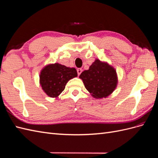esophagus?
Segmentation results:
<instances>
[{
    "label": "esophagus",
    "mask_w": 158,
    "mask_h": 158,
    "mask_svg": "<svg viewBox=\"0 0 158 158\" xmlns=\"http://www.w3.org/2000/svg\"><path fill=\"white\" fill-rule=\"evenodd\" d=\"M82 69L79 68V69H77V73H78V76H80V74L82 73Z\"/></svg>",
    "instance_id": "obj_1"
}]
</instances>
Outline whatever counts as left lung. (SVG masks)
Listing matches in <instances>:
<instances>
[{
    "label": "left lung",
    "instance_id": "left-lung-1",
    "mask_svg": "<svg viewBox=\"0 0 158 158\" xmlns=\"http://www.w3.org/2000/svg\"><path fill=\"white\" fill-rule=\"evenodd\" d=\"M79 78L85 88L94 98H106L115 89L118 83L116 70L112 66L99 59L95 60L87 70L83 71Z\"/></svg>",
    "mask_w": 158,
    "mask_h": 158
}]
</instances>
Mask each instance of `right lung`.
I'll list each match as a JSON object with an SVG mask.
<instances>
[{"mask_svg":"<svg viewBox=\"0 0 158 158\" xmlns=\"http://www.w3.org/2000/svg\"><path fill=\"white\" fill-rule=\"evenodd\" d=\"M78 76L75 68L59 63L46 65L41 70L40 83L43 90L50 98H58L70 79Z\"/></svg>","mask_w":158,"mask_h":158,"instance_id":"1","label":"right lung"}]
</instances>
